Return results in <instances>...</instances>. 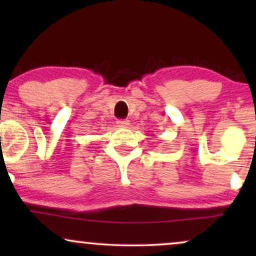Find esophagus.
<instances>
[{
    "label": "esophagus",
    "mask_w": 256,
    "mask_h": 256,
    "mask_svg": "<svg viewBox=\"0 0 256 256\" xmlns=\"http://www.w3.org/2000/svg\"><path fill=\"white\" fill-rule=\"evenodd\" d=\"M116 124H118V126H120V128H128V120H118V122H116Z\"/></svg>",
    "instance_id": "obj_1"
}]
</instances>
